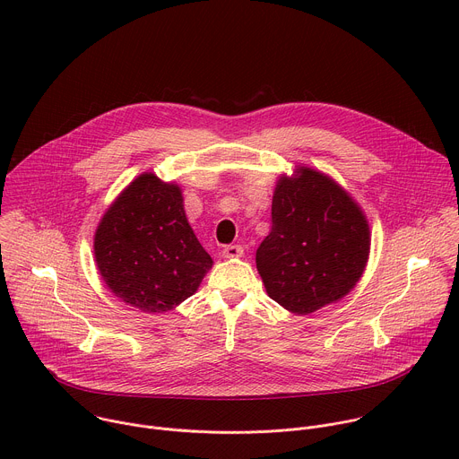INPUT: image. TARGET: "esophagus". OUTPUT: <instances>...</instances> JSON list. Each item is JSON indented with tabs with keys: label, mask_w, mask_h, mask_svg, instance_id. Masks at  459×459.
Masks as SVG:
<instances>
[{
	"label": "esophagus",
	"mask_w": 459,
	"mask_h": 459,
	"mask_svg": "<svg viewBox=\"0 0 459 459\" xmlns=\"http://www.w3.org/2000/svg\"><path fill=\"white\" fill-rule=\"evenodd\" d=\"M243 255V247L241 245H227L223 248V257L227 259H236V257H241Z\"/></svg>",
	"instance_id": "34e87169"
}]
</instances>
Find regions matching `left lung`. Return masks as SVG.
I'll return each mask as SVG.
<instances>
[{
    "mask_svg": "<svg viewBox=\"0 0 459 459\" xmlns=\"http://www.w3.org/2000/svg\"><path fill=\"white\" fill-rule=\"evenodd\" d=\"M368 248V223L351 195L301 167L276 185L273 227L255 250V267L276 303L310 314L354 289Z\"/></svg>",
    "mask_w": 459,
    "mask_h": 459,
    "instance_id": "1",
    "label": "left lung"
}]
</instances>
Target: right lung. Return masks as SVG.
<instances>
[{"instance_id":"add662e5","label":"right lung","mask_w":459,"mask_h":459,"mask_svg":"<svg viewBox=\"0 0 459 459\" xmlns=\"http://www.w3.org/2000/svg\"><path fill=\"white\" fill-rule=\"evenodd\" d=\"M94 255L107 287L143 312H167L198 290L212 259L190 229L178 185L130 183L105 212Z\"/></svg>"}]
</instances>
